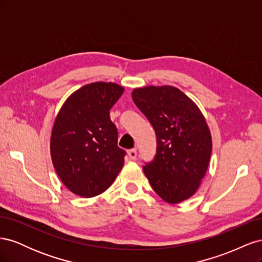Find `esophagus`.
Listing matches in <instances>:
<instances>
[{
  "label": "esophagus",
  "mask_w": 262,
  "mask_h": 262,
  "mask_svg": "<svg viewBox=\"0 0 262 262\" xmlns=\"http://www.w3.org/2000/svg\"><path fill=\"white\" fill-rule=\"evenodd\" d=\"M128 156L130 157V160H136L137 158V149H134V148H132V149H129L128 150Z\"/></svg>",
  "instance_id": "esophagus-1"
}]
</instances>
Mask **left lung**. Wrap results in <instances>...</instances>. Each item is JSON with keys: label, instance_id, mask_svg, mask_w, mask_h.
<instances>
[{"label": "left lung", "instance_id": "8db88e82", "mask_svg": "<svg viewBox=\"0 0 262 262\" xmlns=\"http://www.w3.org/2000/svg\"><path fill=\"white\" fill-rule=\"evenodd\" d=\"M132 99L156 133V156L143 166L150 186L167 203L189 199L201 185L212 152L211 132L200 108L170 85L134 89Z\"/></svg>", "mask_w": 262, "mask_h": 262}]
</instances>
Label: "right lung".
Wrapping results in <instances>:
<instances>
[{"label":"right lung","instance_id":"add662e5","mask_svg":"<svg viewBox=\"0 0 262 262\" xmlns=\"http://www.w3.org/2000/svg\"><path fill=\"white\" fill-rule=\"evenodd\" d=\"M124 89L112 82L87 84L72 93L55 117L50 138L53 167L71 192L96 196L112 186L125 152L109 110Z\"/></svg>","mask_w":262,"mask_h":262}]
</instances>
